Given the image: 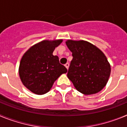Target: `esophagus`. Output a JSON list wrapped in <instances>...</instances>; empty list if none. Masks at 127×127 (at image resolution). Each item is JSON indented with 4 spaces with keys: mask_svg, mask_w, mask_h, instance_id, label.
Masks as SVG:
<instances>
[{
    "mask_svg": "<svg viewBox=\"0 0 127 127\" xmlns=\"http://www.w3.org/2000/svg\"><path fill=\"white\" fill-rule=\"evenodd\" d=\"M65 67L67 68V69H69V63H67V64L65 65Z\"/></svg>",
    "mask_w": 127,
    "mask_h": 127,
    "instance_id": "34e87169",
    "label": "esophagus"
}]
</instances>
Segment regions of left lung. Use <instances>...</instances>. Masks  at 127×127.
<instances>
[{
	"label": "left lung",
	"instance_id": "left-lung-1",
	"mask_svg": "<svg viewBox=\"0 0 127 127\" xmlns=\"http://www.w3.org/2000/svg\"><path fill=\"white\" fill-rule=\"evenodd\" d=\"M73 58L67 77L78 92L85 95L99 92L108 81L111 66L102 51L85 41L67 40Z\"/></svg>",
	"mask_w": 127,
	"mask_h": 127
}]
</instances>
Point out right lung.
Returning a JSON list of instances; mask_svg holds the SVG:
<instances>
[{
	"instance_id": "1",
	"label": "right lung",
	"mask_w": 127,
	"mask_h": 127,
	"mask_svg": "<svg viewBox=\"0 0 127 127\" xmlns=\"http://www.w3.org/2000/svg\"><path fill=\"white\" fill-rule=\"evenodd\" d=\"M62 42V39L42 41L31 47L22 57L20 77L23 85L33 94H46L59 76L67 72L60 64L58 57L53 55Z\"/></svg>"
}]
</instances>
